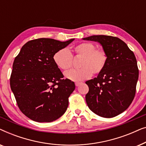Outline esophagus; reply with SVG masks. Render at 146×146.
Listing matches in <instances>:
<instances>
[{
  "instance_id": "34e87169",
  "label": "esophagus",
  "mask_w": 146,
  "mask_h": 146,
  "mask_svg": "<svg viewBox=\"0 0 146 146\" xmlns=\"http://www.w3.org/2000/svg\"><path fill=\"white\" fill-rule=\"evenodd\" d=\"M81 82H76L75 83V85L76 86H80V84H81Z\"/></svg>"
}]
</instances>
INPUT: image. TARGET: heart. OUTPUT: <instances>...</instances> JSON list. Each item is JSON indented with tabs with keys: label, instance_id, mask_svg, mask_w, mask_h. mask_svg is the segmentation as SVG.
Masks as SVG:
<instances>
[{
	"label": "heart",
	"instance_id": "heart-1",
	"mask_svg": "<svg viewBox=\"0 0 146 146\" xmlns=\"http://www.w3.org/2000/svg\"><path fill=\"white\" fill-rule=\"evenodd\" d=\"M76 56H80V69H72L66 72L65 77L70 80L78 82L88 78L92 74L100 73L106 64L108 56L106 51L92 42H82L74 48ZM53 60L60 69L66 70L72 64V56L66 48L56 52Z\"/></svg>",
	"mask_w": 146,
	"mask_h": 146
}]
</instances>
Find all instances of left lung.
Returning <instances> with one entry per match:
<instances>
[{"instance_id":"left-lung-1","label":"left lung","mask_w":146,"mask_h":146,"mask_svg":"<svg viewBox=\"0 0 146 146\" xmlns=\"http://www.w3.org/2000/svg\"><path fill=\"white\" fill-rule=\"evenodd\" d=\"M98 42L107 54L104 68L97 78L86 82V101L90 110L103 117H113L129 106L134 98L139 76L134 54L117 37L94 35L82 38Z\"/></svg>"}]
</instances>
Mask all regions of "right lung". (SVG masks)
Returning <instances> with one entry per match:
<instances>
[{
	"mask_svg": "<svg viewBox=\"0 0 146 146\" xmlns=\"http://www.w3.org/2000/svg\"><path fill=\"white\" fill-rule=\"evenodd\" d=\"M74 38L61 42L38 38L22 47L14 60L10 84L21 111L32 120L51 122L61 117L68 106L74 82L63 79L53 56Z\"/></svg>",
	"mask_w": 146,
	"mask_h": 146,
	"instance_id": "add662e5",
	"label": "right lung"
}]
</instances>
